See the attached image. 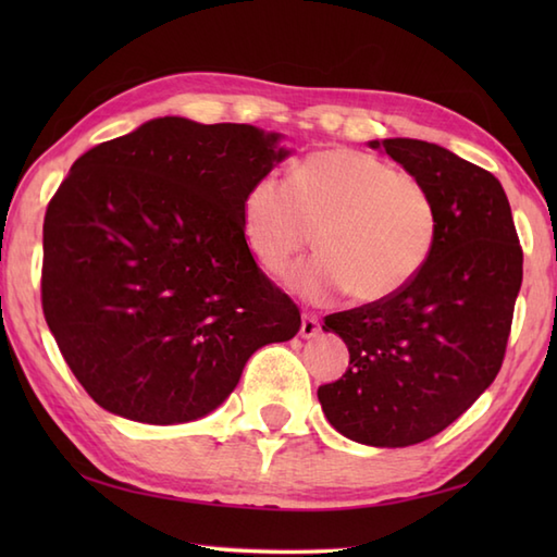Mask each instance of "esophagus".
<instances>
[{"mask_svg": "<svg viewBox=\"0 0 557 557\" xmlns=\"http://www.w3.org/2000/svg\"><path fill=\"white\" fill-rule=\"evenodd\" d=\"M318 333H321V321H318V315H315V313H304L299 335L306 337V339H311V337H315Z\"/></svg>", "mask_w": 557, "mask_h": 557, "instance_id": "obj_1", "label": "esophagus"}]
</instances>
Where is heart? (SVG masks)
<instances>
[{
  "mask_svg": "<svg viewBox=\"0 0 557 557\" xmlns=\"http://www.w3.org/2000/svg\"><path fill=\"white\" fill-rule=\"evenodd\" d=\"M441 227L435 196L417 174L354 148L311 152L287 182L260 174L242 200L248 251L280 272L313 244L321 253L285 272L299 297L359 304L397 297L429 263Z\"/></svg>",
  "mask_w": 557,
  "mask_h": 557,
  "instance_id": "heart-1",
  "label": "heart"
}]
</instances>
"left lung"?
I'll list each match as a JSON object with an SVG mask.
<instances>
[{"mask_svg":"<svg viewBox=\"0 0 557 557\" xmlns=\"http://www.w3.org/2000/svg\"><path fill=\"white\" fill-rule=\"evenodd\" d=\"M429 184L441 227L429 263L397 297L325 315L349 369L318 387L335 429L363 445L407 447L459 419L498 375L522 246L500 182L417 138L371 140Z\"/></svg>","mask_w":557,"mask_h":557,"instance_id":"obj_1","label":"left lung"}]
</instances>
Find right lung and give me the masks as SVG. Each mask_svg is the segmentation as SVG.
<instances>
[{"instance_id": "1", "label": "right lung", "mask_w": 557, "mask_h": 557, "mask_svg": "<svg viewBox=\"0 0 557 557\" xmlns=\"http://www.w3.org/2000/svg\"><path fill=\"white\" fill-rule=\"evenodd\" d=\"M248 124L162 116L90 148L42 224V311L83 389L116 417L184 423L230 397L301 313L256 265L242 200L289 150Z\"/></svg>"}]
</instances>
